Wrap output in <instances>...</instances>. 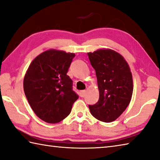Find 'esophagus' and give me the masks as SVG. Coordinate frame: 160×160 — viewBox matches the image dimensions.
I'll list each match as a JSON object with an SVG mask.
<instances>
[{"instance_id":"obj_1","label":"esophagus","mask_w":160,"mask_h":160,"mask_svg":"<svg viewBox=\"0 0 160 160\" xmlns=\"http://www.w3.org/2000/svg\"><path fill=\"white\" fill-rule=\"evenodd\" d=\"M79 95H80V96H81V98H83L84 96H85V95H86V91H85V90H82V91H81L79 92Z\"/></svg>"}]
</instances>
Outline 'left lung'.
Masks as SVG:
<instances>
[{
  "instance_id": "8db88e82",
  "label": "left lung",
  "mask_w": 160,
  "mask_h": 160,
  "mask_svg": "<svg viewBox=\"0 0 160 160\" xmlns=\"http://www.w3.org/2000/svg\"><path fill=\"white\" fill-rule=\"evenodd\" d=\"M98 79L99 98L89 105L90 113L104 122L116 120L128 107L133 92L130 68L122 55L110 49L88 53Z\"/></svg>"
}]
</instances>
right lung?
<instances>
[{"instance_id": "1", "label": "right lung", "mask_w": 160, "mask_h": 160, "mask_svg": "<svg viewBox=\"0 0 160 160\" xmlns=\"http://www.w3.org/2000/svg\"><path fill=\"white\" fill-rule=\"evenodd\" d=\"M74 56L64 51L47 50L33 59L26 72L24 93L36 116L44 122L65 119L79 98L67 74Z\"/></svg>"}]
</instances>
